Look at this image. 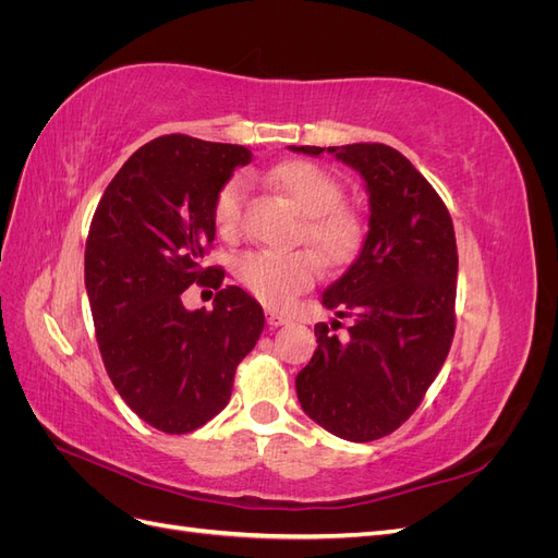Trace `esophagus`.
Wrapping results in <instances>:
<instances>
[{
  "label": "esophagus",
  "mask_w": 558,
  "mask_h": 558,
  "mask_svg": "<svg viewBox=\"0 0 558 558\" xmlns=\"http://www.w3.org/2000/svg\"><path fill=\"white\" fill-rule=\"evenodd\" d=\"M265 316H267V326H272V328L291 324V318L286 316V314H279V312H267Z\"/></svg>",
  "instance_id": "obj_1"
}]
</instances>
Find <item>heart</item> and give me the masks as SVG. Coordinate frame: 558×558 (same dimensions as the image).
Masks as SVG:
<instances>
[{
	"instance_id": "obj_1",
	"label": "heart",
	"mask_w": 558,
	"mask_h": 558,
	"mask_svg": "<svg viewBox=\"0 0 558 558\" xmlns=\"http://www.w3.org/2000/svg\"><path fill=\"white\" fill-rule=\"evenodd\" d=\"M275 189L302 216L300 232L318 253L332 263H347L363 240L361 218L342 207V183L324 167L307 160L281 162L267 172ZM244 199L242 179H230L214 199V223L223 234L240 228ZM238 277L263 305L283 310L291 300L307 291L318 277V263L310 251H248L238 260Z\"/></svg>"
}]
</instances>
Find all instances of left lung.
Wrapping results in <instances>:
<instances>
[{
    "mask_svg": "<svg viewBox=\"0 0 558 558\" xmlns=\"http://www.w3.org/2000/svg\"><path fill=\"white\" fill-rule=\"evenodd\" d=\"M328 154L363 177L369 230L359 258L320 295L337 318H353L349 335L340 340L326 324L314 328L318 347L295 391L328 433L373 442L412 416L447 359L459 253L445 202L396 148L363 142L328 146Z\"/></svg>",
    "mask_w": 558,
    "mask_h": 558,
    "instance_id": "1",
    "label": "left lung"
}]
</instances>
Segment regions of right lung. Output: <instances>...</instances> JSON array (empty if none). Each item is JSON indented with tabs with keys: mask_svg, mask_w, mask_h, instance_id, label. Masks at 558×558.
<instances>
[{
	"mask_svg": "<svg viewBox=\"0 0 558 558\" xmlns=\"http://www.w3.org/2000/svg\"><path fill=\"white\" fill-rule=\"evenodd\" d=\"M248 162L246 146L167 134L134 150L93 216L86 291L99 353L128 408L162 433H191L226 408L265 326L256 300L199 265L214 199ZM191 282L219 289L211 313L182 307Z\"/></svg>",
	"mask_w": 558,
	"mask_h": 558,
	"instance_id": "right-lung-1",
	"label": "right lung"
}]
</instances>
